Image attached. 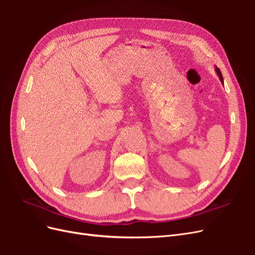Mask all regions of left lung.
Masks as SVG:
<instances>
[{
  "mask_svg": "<svg viewBox=\"0 0 255 255\" xmlns=\"http://www.w3.org/2000/svg\"><path fill=\"white\" fill-rule=\"evenodd\" d=\"M215 71H216L217 75H218V77H219V79H220V81H221V84H224V78H223V75H221V72H220V70H219L218 68H216V69H215Z\"/></svg>",
  "mask_w": 255,
  "mask_h": 255,
  "instance_id": "obj_1",
  "label": "left lung"
}]
</instances>
